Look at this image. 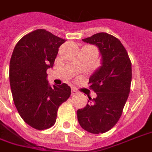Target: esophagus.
I'll use <instances>...</instances> for the list:
<instances>
[{
    "mask_svg": "<svg viewBox=\"0 0 152 152\" xmlns=\"http://www.w3.org/2000/svg\"><path fill=\"white\" fill-rule=\"evenodd\" d=\"M78 93H79V92L76 90V89H75V88L72 89V96H75V95L78 94Z\"/></svg>",
    "mask_w": 152,
    "mask_h": 152,
    "instance_id": "obj_1",
    "label": "esophagus"
}]
</instances>
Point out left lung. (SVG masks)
Listing matches in <instances>:
<instances>
[{"label":"left lung","mask_w":152,"mask_h":152,"mask_svg":"<svg viewBox=\"0 0 152 152\" xmlns=\"http://www.w3.org/2000/svg\"><path fill=\"white\" fill-rule=\"evenodd\" d=\"M82 40L97 47L102 66L92 74L88 83L96 97H88L90 103L77 110V118L88 132L104 133L116 125L122 115L130 93L131 63L126 50L114 36L102 32Z\"/></svg>","instance_id":"8db88e82"}]
</instances>
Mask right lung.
Returning a JSON list of instances; mask_svg holds the SVG:
<instances>
[{
	"label": "right lung",
	"instance_id": "1",
	"mask_svg": "<svg viewBox=\"0 0 152 152\" xmlns=\"http://www.w3.org/2000/svg\"><path fill=\"white\" fill-rule=\"evenodd\" d=\"M65 41L39 29L19 40L10 59L13 102L25 122L36 130L51 127L59 105L71 95L67 84L50 86L47 80V70L53 67L59 48Z\"/></svg>",
	"mask_w": 152,
	"mask_h": 152
}]
</instances>
